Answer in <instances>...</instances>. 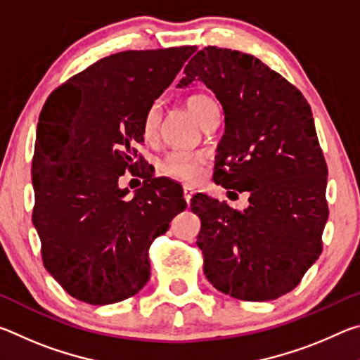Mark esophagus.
I'll use <instances>...</instances> for the list:
<instances>
[{
  "label": "esophagus",
  "mask_w": 360,
  "mask_h": 360,
  "mask_svg": "<svg viewBox=\"0 0 360 360\" xmlns=\"http://www.w3.org/2000/svg\"><path fill=\"white\" fill-rule=\"evenodd\" d=\"M193 193H195L193 187H191V186H184V198H186V202H187V203H191V198L193 197Z\"/></svg>",
  "instance_id": "obj_1"
}]
</instances>
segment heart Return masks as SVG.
<instances>
[{
  "instance_id": "obj_1",
  "label": "heart",
  "mask_w": 360,
  "mask_h": 360,
  "mask_svg": "<svg viewBox=\"0 0 360 360\" xmlns=\"http://www.w3.org/2000/svg\"><path fill=\"white\" fill-rule=\"evenodd\" d=\"M212 106H216V103L206 95H192L191 98H187V108L200 120V124H202V120L206 117V114L210 112ZM158 122H160V108H158V105H152L144 114V136L149 138L154 135ZM203 155L198 154V152L172 150L160 162V172L165 176H169V178L179 181H195L203 173Z\"/></svg>"
}]
</instances>
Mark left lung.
<instances>
[{
    "label": "left lung",
    "instance_id": "left-lung-1",
    "mask_svg": "<svg viewBox=\"0 0 360 360\" xmlns=\"http://www.w3.org/2000/svg\"><path fill=\"white\" fill-rule=\"evenodd\" d=\"M184 72L178 87L203 82L224 109L214 182L249 193L243 211L193 195L205 276L238 300H275L322 251L327 165L311 108L281 75L231 49H202Z\"/></svg>",
    "mask_w": 360,
    "mask_h": 360
}]
</instances>
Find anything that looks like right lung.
I'll return each mask as SVG.
<instances>
[{
	"label": "right lung",
	"instance_id": "obj_1",
	"mask_svg": "<svg viewBox=\"0 0 360 360\" xmlns=\"http://www.w3.org/2000/svg\"><path fill=\"white\" fill-rule=\"evenodd\" d=\"M193 52L114 53L60 85L42 108L33 225L46 270L77 300L111 304L138 294L150 278V243L186 210L172 181L152 178L127 198L119 178L141 165L144 114Z\"/></svg>",
	"mask_w": 360,
	"mask_h": 360
}]
</instances>
